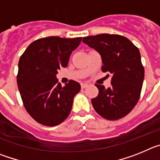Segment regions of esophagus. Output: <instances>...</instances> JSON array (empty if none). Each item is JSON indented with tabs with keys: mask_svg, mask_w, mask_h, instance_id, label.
Listing matches in <instances>:
<instances>
[{
	"mask_svg": "<svg viewBox=\"0 0 160 160\" xmlns=\"http://www.w3.org/2000/svg\"><path fill=\"white\" fill-rule=\"evenodd\" d=\"M87 87H88V84H86V83H82V84H81V87H82V89L87 88Z\"/></svg>",
	"mask_w": 160,
	"mask_h": 160,
	"instance_id": "1",
	"label": "esophagus"
}]
</instances>
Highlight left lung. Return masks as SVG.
I'll return each instance as SVG.
<instances>
[{
  "label": "left lung",
  "mask_w": 160,
  "mask_h": 160,
  "mask_svg": "<svg viewBox=\"0 0 160 160\" xmlns=\"http://www.w3.org/2000/svg\"><path fill=\"white\" fill-rule=\"evenodd\" d=\"M82 42L101 55L102 70L111 74V86L96 84L98 94L91 102L106 119L117 120L129 114L140 97L144 68L138 48L127 38L117 34L85 37ZM109 76V74H108Z\"/></svg>",
  "instance_id": "obj_1"
}]
</instances>
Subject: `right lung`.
<instances>
[{"label":"right lung","mask_w":160,"mask_h":160,"mask_svg":"<svg viewBox=\"0 0 160 160\" xmlns=\"http://www.w3.org/2000/svg\"><path fill=\"white\" fill-rule=\"evenodd\" d=\"M81 41L82 38H41L32 42L20 58L17 76L20 94L29 115L42 125H58L71 111L81 86L70 80L62 87L56 74L61 67L67 66Z\"/></svg>","instance_id":"obj_1"}]
</instances>
